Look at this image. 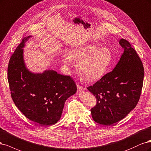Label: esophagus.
I'll return each mask as SVG.
<instances>
[{
	"label": "esophagus",
	"instance_id": "1",
	"mask_svg": "<svg viewBox=\"0 0 151 151\" xmlns=\"http://www.w3.org/2000/svg\"><path fill=\"white\" fill-rule=\"evenodd\" d=\"M76 86H77L78 91H81V90H84L83 87L81 86H80V85H78V84H77V85H76Z\"/></svg>",
	"mask_w": 151,
	"mask_h": 151
}]
</instances>
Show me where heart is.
<instances>
[{
    "instance_id": "obj_1",
    "label": "heart",
    "mask_w": 151,
    "mask_h": 151,
    "mask_svg": "<svg viewBox=\"0 0 151 151\" xmlns=\"http://www.w3.org/2000/svg\"><path fill=\"white\" fill-rule=\"evenodd\" d=\"M73 60L78 63V70L88 81H96L106 73L112 60V54L109 48L100 47L96 44H90L78 47L70 53H65L61 61L67 66H71Z\"/></svg>"
}]
</instances>
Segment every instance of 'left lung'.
Instances as JSON below:
<instances>
[{"label":"left lung","mask_w":151,"mask_h":151,"mask_svg":"<svg viewBox=\"0 0 151 151\" xmlns=\"http://www.w3.org/2000/svg\"><path fill=\"white\" fill-rule=\"evenodd\" d=\"M119 44L124 51L114 69L87 88L96 99L90 110L92 118L107 126L123 119L135 107L143 86L144 70L138 54L124 39Z\"/></svg>","instance_id":"obj_1"}]
</instances>
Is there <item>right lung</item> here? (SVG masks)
Instances as JSON below:
<instances>
[{"mask_svg":"<svg viewBox=\"0 0 151 151\" xmlns=\"http://www.w3.org/2000/svg\"><path fill=\"white\" fill-rule=\"evenodd\" d=\"M30 37L23 39L9 60V88L14 103L26 117L42 126L50 125L60 119L66 100L77 88L70 76L54 70L33 73L27 69L22 48Z\"/></svg>","mask_w":151,"mask_h":151,"instance_id":"obj_1","label":"right lung"}]
</instances>
